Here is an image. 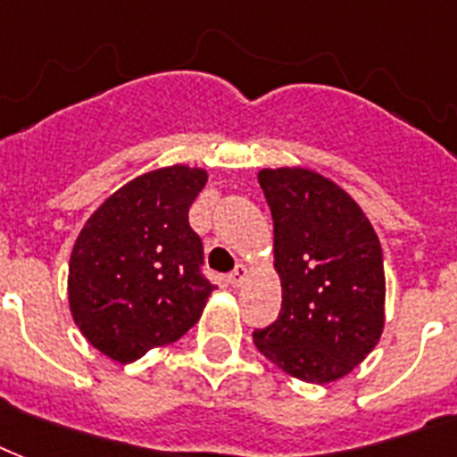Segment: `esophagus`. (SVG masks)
Returning <instances> with one entry per match:
<instances>
[{
    "instance_id": "34e87169",
    "label": "esophagus",
    "mask_w": 457,
    "mask_h": 457,
    "mask_svg": "<svg viewBox=\"0 0 457 457\" xmlns=\"http://www.w3.org/2000/svg\"><path fill=\"white\" fill-rule=\"evenodd\" d=\"M245 278H247V269L243 267V264H238V267L233 269L231 274H228V284H231L233 288H238V286L243 284Z\"/></svg>"
}]
</instances>
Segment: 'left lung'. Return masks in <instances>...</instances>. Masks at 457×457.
Here are the masks:
<instances>
[{"label":"left lung","mask_w":457,"mask_h":457,"mask_svg":"<svg viewBox=\"0 0 457 457\" xmlns=\"http://www.w3.org/2000/svg\"><path fill=\"white\" fill-rule=\"evenodd\" d=\"M274 219V267L284 300L257 328L262 355L286 374L328 384L350 374L384 331V257L360 204L310 169L257 173Z\"/></svg>","instance_id":"1"}]
</instances>
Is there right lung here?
Instances as JSON below:
<instances>
[{
  "instance_id": "obj_1",
  "label": "right lung",
  "mask_w": 457,
  "mask_h": 457,
  "mask_svg": "<svg viewBox=\"0 0 457 457\" xmlns=\"http://www.w3.org/2000/svg\"><path fill=\"white\" fill-rule=\"evenodd\" d=\"M207 171L176 164L143 173L100 204L69 262L78 328L116 362L179 341L217 288L203 274V240L188 210Z\"/></svg>"
}]
</instances>
